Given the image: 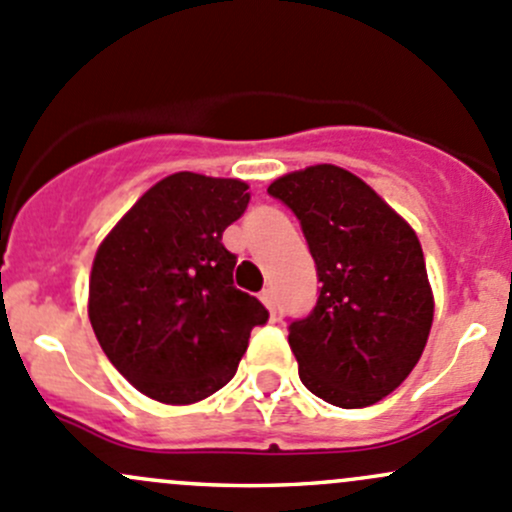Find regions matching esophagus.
<instances>
[{
  "label": "esophagus",
  "instance_id": "esophagus-1",
  "mask_svg": "<svg viewBox=\"0 0 512 512\" xmlns=\"http://www.w3.org/2000/svg\"><path fill=\"white\" fill-rule=\"evenodd\" d=\"M258 298H261V303L268 308V313H271V318H276V298H273L271 288H263Z\"/></svg>",
  "mask_w": 512,
  "mask_h": 512
}]
</instances>
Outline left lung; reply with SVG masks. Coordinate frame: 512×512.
I'll list each match as a JSON object with an SVG mask.
<instances>
[{"mask_svg": "<svg viewBox=\"0 0 512 512\" xmlns=\"http://www.w3.org/2000/svg\"><path fill=\"white\" fill-rule=\"evenodd\" d=\"M268 194L298 217L320 281L310 315L288 325L300 382L335 407H370L409 377L434 320L419 239L342 167L291 172Z\"/></svg>", "mask_w": 512, "mask_h": 512, "instance_id": "left-lung-1", "label": "left lung"}]
</instances>
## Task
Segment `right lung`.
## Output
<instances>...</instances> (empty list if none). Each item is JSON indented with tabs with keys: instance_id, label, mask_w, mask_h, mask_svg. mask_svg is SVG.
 <instances>
[{
	"instance_id": "add662e5",
	"label": "right lung",
	"mask_w": 512,
	"mask_h": 512,
	"mask_svg": "<svg viewBox=\"0 0 512 512\" xmlns=\"http://www.w3.org/2000/svg\"><path fill=\"white\" fill-rule=\"evenodd\" d=\"M241 179L177 172L147 189L93 258L88 318L113 367L162 404H194L236 374L268 310L234 286L221 234L249 207Z\"/></svg>"
}]
</instances>
